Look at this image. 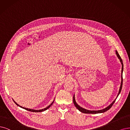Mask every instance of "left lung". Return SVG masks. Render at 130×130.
<instances>
[{
    "instance_id": "8db88e82",
    "label": "left lung",
    "mask_w": 130,
    "mask_h": 130,
    "mask_svg": "<svg viewBox=\"0 0 130 130\" xmlns=\"http://www.w3.org/2000/svg\"><path fill=\"white\" fill-rule=\"evenodd\" d=\"M116 54L117 55V57L119 58V59L120 60V61H121V64H122V75H121V78H122V80H121V87H120V88H119V92H118V94L117 95V98L118 97V96L119 95V94H120V93H121V90H122V85H123V60L121 58V57H120L119 55L118 54V53L117 51H116ZM116 98V99H117ZM116 99H115L110 104L108 107H107V108H105L103 109H102V110H87V109H85L82 107H81L80 106H79V105L76 103V101H75V97H74V95L73 96V103H74V104L75 106L76 107V108H77L79 111L83 113H102V112H104L105 111H107V110H108L109 109H110V108H111V107L112 106V105L113 104V103H115V101H116Z\"/></svg>"
}]
</instances>
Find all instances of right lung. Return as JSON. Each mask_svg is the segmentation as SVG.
<instances>
[{
	"label": "right lung",
	"instance_id": "1",
	"mask_svg": "<svg viewBox=\"0 0 130 130\" xmlns=\"http://www.w3.org/2000/svg\"><path fill=\"white\" fill-rule=\"evenodd\" d=\"M54 101H53L49 105L48 107H47L46 108H44V109H41V110H34V109H28V108H24V107H21V106H20V105H19L18 104H17L15 101H14V103H15L18 106H19L20 107H21V108H23V109H25V110H28V111H31V112H42V111H45V110H47V109H49L51 106V105L54 103Z\"/></svg>",
	"mask_w": 130,
	"mask_h": 130
}]
</instances>
